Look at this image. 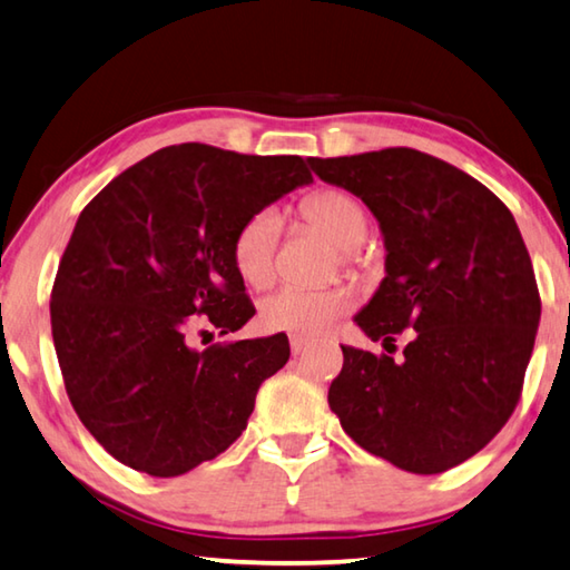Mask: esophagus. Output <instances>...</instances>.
I'll use <instances>...</instances> for the list:
<instances>
[{"label":"esophagus","mask_w":570,"mask_h":570,"mask_svg":"<svg viewBox=\"0 0 570 570\" xmlns=\"http://www.w3.org/2000/svg\"><path fill=\"white\" fill-rule=\"evenodd\" d=\"M307 345H311V343H307L305 337H295V335L291 337V351H293V355H301Z\"/></svg>","instance_id":"1"}]
</instances>
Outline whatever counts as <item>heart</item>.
I'll return each mask as SVG.
<instances>
[{
  "label": "heart",
  "instance_id": "b5f03b06",
  "mask_svg": "<svg viewBox=\"0 0 570 570\" xmlns=\"http://www.w3.org/2000/svg\"><path fill=\"white\" fill-rule=\"evenodd\" d=\"M303 217L341 247L345 259L355 257V247L367 235L365 205L345 189H321L303 205ZM283 229V217L275 207L257 209L239 225L233 245L235 267L247 285L267 287L275 277V249ZM355 305L351 287H283L265 297L259 305V323L267 331L287 333L295 337H317L337 317Z\"/></svg>",
  "mask_w": 570,
  "mask_h": 570
}]
</instances>
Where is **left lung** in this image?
Listing matches in <instances>:
<instances>
[{"instance_id":"1","label":"left lung","mask_w":570,"mask_h":570,"mask_svg":"<svg viewBox=\"0 0 570 570\" xmlns=\"http://www.w3.org/2000/svg\"><path fill=\"white\" fill-rule=\"evenodd\" d=\"M307 163L381 225L385 277L357 327L383 345L413 331L397 363L341 345L331 411L357 445L407 473L461 465L515 411L541 321L511 209L463 169L411 147Z\"/></svg>"}]
</instances>
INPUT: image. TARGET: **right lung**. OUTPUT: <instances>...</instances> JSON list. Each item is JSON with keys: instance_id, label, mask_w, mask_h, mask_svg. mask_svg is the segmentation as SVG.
Returning <instances> with one entry per match:
<instances>
[{"instance_id": "add662e5", "label": "right lung", "mask_w": 570, "mask_h": 570, "mask_svg": "<svg viewBox=\"0 0 570 570\" xmlns=\"http://www.w3.org/2000/svg\"><path fill=\"white\" fill-rule=\"evenodd\" d=\"M311 183L297 155L187 142L125 169L82 209L49 315L69 403L119 463L175 478L243 435L259 385L291 357L287 335L195 351L189 315L219 335L255 315L237 229Z\"/></svg>"}]
</instances>
